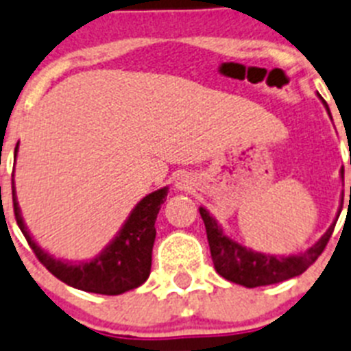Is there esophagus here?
Here are the masks:
<instances>
[{
  "label": "esophagus",
  "mask_w": 351,
  "mask_h": 351,
  "mask_svg": "<svg viewBox=\"0 0 351 351\" xmlns=\"http://www.w3.org/2000/svg\"><path fill=\"white\" fill-rule=\"evenodd\" d=\"M193 178L189 175H180L178 178H176V189H180V191H189V189H193Z\"/></svg>",
  "instance_id": "esophagus-1"
}]
</instances>
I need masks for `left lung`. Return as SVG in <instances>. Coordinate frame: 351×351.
Returning <instances> with one entry per match:
<instances>
[{"label": "left lung", "instance_id": "1", "mask_svg": "<svg viewBox=\"0 0 351 351\" xmlns=\"http://www.w3.org/2000/svg\"><path fill=\"white\" fill-rule=\"evenodd\" d=\"M322 102L328 111L327 102L323 99ZM328 114H330V111H328ZM341 178L344 180V169H341ZM199 213L203 222H205L206 239H208L213 267H215L217 274L224 277V279H228V281L242 285L245 288L276 285V282H282L286 279H291V277H297L302 272H306L307 268L318 260V256L323 252L328 239H330L332 231H334V226H336V222H334L325 231L322 239L315 245H311L306 252L277 256L256 252L242 245V243L234 242L231 237H228L222 231V228L210 215L208 210L199 206Z\"/></svg>", "mask_w": 351, "mask_h": 351}]
</instances>
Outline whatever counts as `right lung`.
I'll list each match as a JSON object with an SVG mask.
<instances>
[{
  "label": "right lung",
  "mask_w": 351,
  "mask_h": 351,
  "mask_svg": "<svg viewBox=\"0 0 351 351\" xmlns=\"http://www.w3.org/2000/svg\"><path fill=\"white\" fill-rule=\"evenodd\" d=\"M17 150H19V143L15 146V157ZM166 196L167 187H162L143 197L134 206L117 237L102 249L99 256H95L93 260L72 263V261L56 260L33 240L21 215L14 182H12L15 221L38 261L65 285L100 295H121L129 289L138 288L148 279L152 268V249L157 233L155 221Z\"/></svg>",
  "instance_id": "right-lung-1"
}]
</instances>
